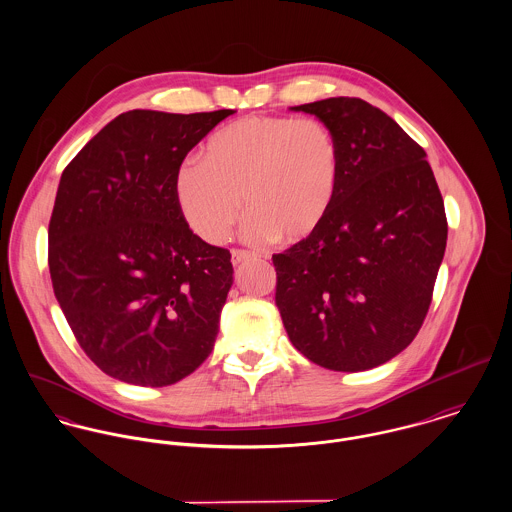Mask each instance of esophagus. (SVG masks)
Masks as SVG:
<instances>
[{"instance_id":"34e87169","label":"esophagus","mask_w":512,"mask_h":512,"mask_svg":"<svg viewBox=\"0 0 512 512\" xmlns=\"http://www.w3.org/2000/svg\"><path fill=\"white\" fill-rule=\"evenodd\" d=\"M250 258H256V254H254V252H248V250H232V256H230V260H232L234 266H238V264H242V262H246V260H250Z\"/></svg>"}]
</instances>
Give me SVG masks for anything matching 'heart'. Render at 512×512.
<instances>
[{
  "mask_svg": "<svg viewBox=\"0 0 512 512\" xmlns=\"http://www.w3.org/2000/svg\"><path fill=\"white\" fill-rule=\"evenodd\" d=\"M339 175V144L323 122L246 116L209 138L203 161L177 169L173 191L183 219L211 244L228 238L242 199L246 238L295 244L329 217Z\"/></svg>",
  "mask_w": 512,
  "mask_h": 512,
  "instance_id": "b5f03b06",
  "label": "heart"
}]
</instances>
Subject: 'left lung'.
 Segmentation results:
<instances>
[{
    "mask_svg": "<svg viewBox=\"0 0 512 512\" xmlns=\"http://www.w3.org/2000/svg\"><path fill=\"white\" fill-rule=\"evenodd\" d=\"M335 136L341 175L321 228L274 254L276 305L311 363L359 372L418 335L447 242L443 199L426 151L361 98L293 106Z\"/></svg>",
    "mask_w": 512,
    "mask_h": 512,
    "instance_id": "8db88e82",
    "label": "left lung"
}]
</instances>
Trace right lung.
<instances>
[{"mask_svg": "<svg viewBox=\"0 0 512 512\" xmlns=\"http://www.w3.org/2000/svg\"><path fill=\"white\" fill-rule=\"evenodd\" d=\"M230 114L124 112L61 175L49 222L53 290L82 351L116 380L169 386L215 347L230 252L193 234L173 181Z\"/></svg>", "mask_w": 512, "mask_h": 512, "instance_id": "add662e5", "label": "right lung"}]
</instances>
